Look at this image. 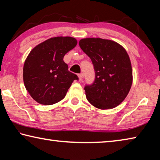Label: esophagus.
<instances>
[{
	"label": "esophagus",
	"mask_w": 160,
	"mask_h": 160,
	"mask_svg": "<svg viewBox=\"0 0 160 160\" xmlns=\"http://www.w3.org/2000/svg\"><path fill=\"white\" fill-rule=\"evenodd\" d=\"M83 79V74H79L78 75V80L81 82Z\"/></svg>",
	"instance_id": "obj_1"
}]
</instances>
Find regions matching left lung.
<instances>
[{"mask_svg":"<svg viewBox=\"0 0 160 160\" xmlns=\"http://www.w3.org/2000/svg\"><path fill=\"white\" fill-rule=\"evenodd\" d=\"M79 45L92 62L95 80L85 88L86 98L99 109L115 108L128 95L132 82L131 60L122 46L112 40L85 38Z\"/></svg>","mask_w":160,"mask_h":160,"instance_id":"left-lung-1","label":"left lung"}]
</instances>
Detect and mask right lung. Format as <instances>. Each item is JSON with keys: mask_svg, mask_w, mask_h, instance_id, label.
<instances>
[{"mask_svg": "<svg viewBox=\"0 0 160 160\" xmlns=\"http://www.w3.org/2000/svg\"><path fill=\"white\" fill-rule=\"evenodd\" d=\"M77 44L71 37H52L29 53L23 66V81L28 92L39 104L51 105L61 101L78 79L63 61L66 53Z\"/></svg>", "mask_w": 160, "mask_h": 160, "instance_id": "add662e5", "label": "right lung"}]
</instances>
